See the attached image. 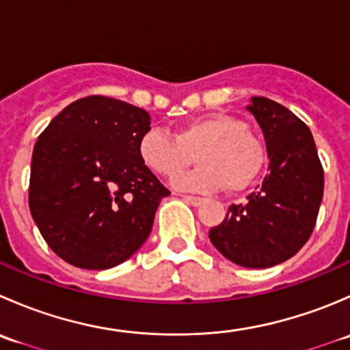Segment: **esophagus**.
Masks as SVG:
<instances>
[{
	"label": "esophagus",
	"mask_w": 350,
	"mask_h": 350,
	"mask_svg": "<svg viewBox=\"0 0 350 350\" xmlns=\"http://www.w3.org/2000/svg\"><path fill=\"white\" fill-rule=\"evenodd\" d=\"M183 200L188 201V203L193 204V206H201V204L204 203V198H201V196H188V195H185V196H183Z\"/></svg>",
	"instance_id": "34e87169"
}]
</instances>
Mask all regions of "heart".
Returning <instances> with one entry per match:
<instances>
[{
    "mask_svg": "<svg viewBox=\"0 0 350 350\" xmlns=\"http://www.w3.org/2000/svg\"><path fill=\"white\" fill-rule=\"evenodd\" d=\"M139 157L150 171L174 178L192 161L198 167L178 176L172 186L198 193H215L228 188H247L262 169L266 150L262 142L247 130V123L227 113H210L188 120L176 129L174 137L157 129L139 139Z\"/></svg>",
    "mask_w": 350,
    "mask_h": 350,
    "instance_id": "b5f03b06",
    "label": "heart"
}]
</instances>
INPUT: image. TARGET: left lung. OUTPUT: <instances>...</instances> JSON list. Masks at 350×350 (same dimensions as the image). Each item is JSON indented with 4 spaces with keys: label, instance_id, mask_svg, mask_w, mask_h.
Here are the masks:
<instances>
[{
    "label": "left lung",
    "instance_id": "1",
    "mask_svg": "<svg viewBox=\"0 0 350 350\" xmlns=\"http://www.w3.org/2000/svg\"><path fill=\"white\" fill-rule=\"evenodd\" d=\"M262 130L269 172L243 204L210 230L218 252L239 266L266 269L295 256L312 235L323 196V169L308 126L264 96L247 107Z\"/></svg>",
    "mask_w": 350,
    "mask_h": 350
}]
</instances>
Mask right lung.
Segmentation results:
<instances>
[{
  "mask_svg": "<svg viewBox=\"0 0 350 350\" xmlns=\"http://www.w3.org/2000/svg\"><path fill=\"white\" fill-rule=\"evenodd\" d=\"M146 109L107 96L67 105L38 137L28 204L44 241L81 269H109L149 237L169 189L140 161Z\"/></svg>",
  "mask_w": 350,
  "mask_h": 350,
  "instance_id": "obj_1",
  "label": "right lung"
}]
</instances>
